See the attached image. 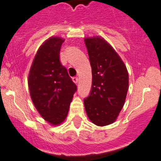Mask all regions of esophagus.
<instances>
[{
    "instance_id": "obj_1",
    "label": "esophagus",
    "mask_w": 161,
    "mask_h": 161,
    "mask_svg": "<svg viewBox=\"0 0 161 161\" xmlns=\"http://www.w3.org/2000/svg\"><path fill=\"white\" fill-rule=\"evenodd\" d=\"M72 81L75 82V83L77 84L78 82H79V79H78V77H73L72 78Z\"/></svg>"
}]
</instances>
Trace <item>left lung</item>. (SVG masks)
<instances>
[{
  "instance_id": "8db88e82",
  "label": "left lung",
  "mask_w": 161,
  "mask_h": 161,
  "mask_svg": "<svg viewBox=\"0 0 161 161\" xmlns=\"http://www.w3.org/2000/svg\"><path fill=\"white\" fill-rule=\"evenodd\" d=\"M92 68V88L84 100L86 112L99 127L116 120L125 103L129 86L127 68L110 44L101 37L84 39Z\"/></svg>"
}]
</instances>
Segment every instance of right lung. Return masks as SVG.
Returning a JSON list of instances; mask_svg holds the SVG:
<instances>
[{
	"mask_svg": "<svg viewBox=\"0 0 161 161\" xmlns=\"http://www.w3.org/2000/svg\"><path fill=\"white\" fill-rule=\"evenodd\" d=\"M64 39L51 37L39 47L28 75V87L34 107L51 125L61 124L77 90L60 61Z\"/></svg>",
	"mask_w": 161,
	"mask_h": 161,
	"instance_id": "right-lung-1",
	"label": "right lung"
}]
</instances>
